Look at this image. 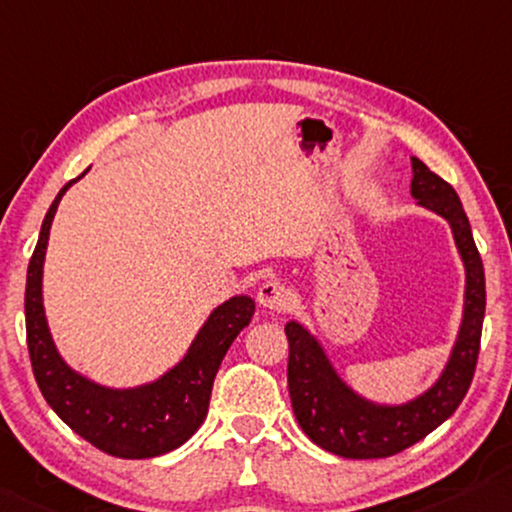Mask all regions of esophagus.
<instances>
[{"instance_id": "esophagus-1", "label": "esophagus", "mask_w": 512, "mask_h": 512, "mask_svg": "<svg viewBox=\"0 0 512 512\" xmlns=\"http://www.w3.org/2000/svg\"><path fill=\"white\" fill-rule=\"evenodd\" d=\"M257 301L264 311H285L287 304H290V290L278 280H266V283L259 287Z\"/></svg>"}]
</instances>
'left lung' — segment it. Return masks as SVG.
<instances>
[{"instance_id":"1","label":"left lung","mask_w":512,"mask_h":512,"mask_svg":"<svg viewBox=\"0 0 512 512\" xmlns=\"http://www.w3.org/2000/svg\"><path fill=\"white\" fill-rule=\"evenodd\" d=\"M410 167V197L417 206L448 222L466 273L462 322L441 376L408 401L383 403L366 399L341 378L325 345L311 334V329L299 320L285 325L290 341L287 387L294 417L315 445L343 459L390 457L422 441L455 413L469 392L478 362L485 318V269L475 248L469 218L450 183L436 176L417 157H410Z\"/></svg>"}]
</instances>
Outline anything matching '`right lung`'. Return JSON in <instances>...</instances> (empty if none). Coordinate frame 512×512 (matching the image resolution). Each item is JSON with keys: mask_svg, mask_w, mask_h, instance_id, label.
I'll return each mask as SVG.
<instances>
[{"mask_svg": "<svg viewBox=\"0 0 512 512\" xmlns=\"http://www.w3.org/2000/svg\"><path fill=\"white\" fill-rule=\"evenodd\" d=\"M85 174L88 169L57 192L43 218L37 248L27 266L25 325L32 371L43 399L57 417L95 448L122 459L160 457L181 448L201 427L208 413L215 373L239 331L253 320L255 299L236 294L213 308L181 362L150 383L109 387L71 369L57 350L46 320L43 262L57 206L64 192Z\"/></svg>", "mask_w": 512, "mask_h": 512, "instance_id": "add662e5", "label": "right lung"}]
</instances>
